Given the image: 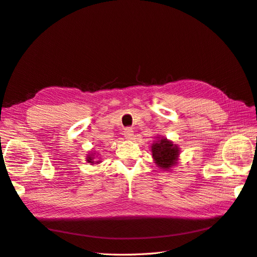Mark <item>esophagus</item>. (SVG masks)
<instances>
[{"mask_svg":"<svg viewBox=\"0 0 257 257\" xmlns=\"http://www.w3.org/2000/svg\"><path fill=\"white\" fill-rule=\"evenodd\" d=\"M124 136H125L126 139H133V137H134V131H133V128L126 127L125 130H124Z\"/></svg>","mask_w":257,"mask_h":257,"instance_id":"34e87169","label":"esophagus"}]
</instances>
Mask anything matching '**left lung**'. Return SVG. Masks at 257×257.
Segmentation results:
<instances>
[{"mask_svg": "<svg viewBox=\"0 0 257 257\" xmlns=\"http://www.w3.org/2000/svg\"><path fill=\"white\" fill-rule=\"evenodd\" d=\"M152 157L160 168L168 170L178 163L180 148L165 137H157L151 146Z\"/></svg>", "mask_w": 257, "mask_h": 257, "instance_id": "left-lung-1", "label": "left lung"}]
</instances>
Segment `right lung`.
Instances as JSON below:
<instances>
[{
    "mask_svg": "<svg viewBox=\"0 0 257 257\" xmlns=\"http://www.w3.org/2000/svg\"><path fill=\"white\" fill-rule=\"evenodd\" d=\"M95 154V153H94ZM87 162L88 163H91V164L93 165V164H95V163H96V164H98V163L100 162V161H94V155H93V154H91V155H88V157H87Z\"/></svg>",
    "mask_w": 257,
    "mask_h": 257,
    "instance_id": "obj_1",
    "label": "right lung"
}]
</instances>
